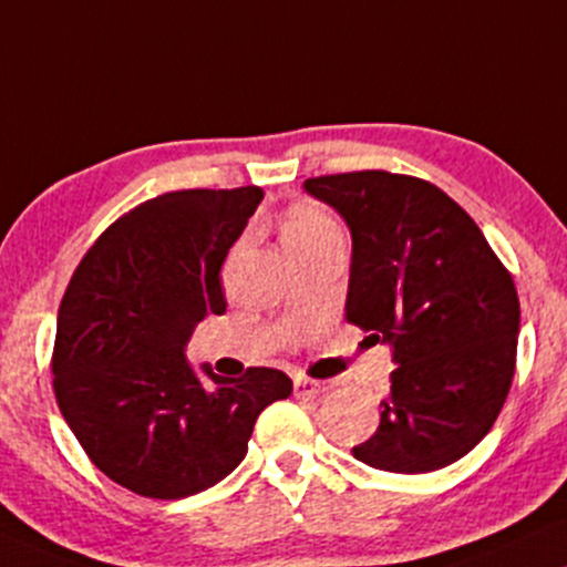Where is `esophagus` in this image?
Here are the masks:
<instances>
[{"mask_svg":"<svg viewBox=\"0 0 567 567\" xmlns=\"http://www.w3.org/2000/svg\"><path fill=\"white\" fill-rule=\"evenodd\" d=\"M328 391V383L312 381V379H295V396L299 400H316V396Z\"/></svg>","mask_w":567,"mask_h":567,"instance_id":"34e87169","label":"esophagus"}]
</instances>
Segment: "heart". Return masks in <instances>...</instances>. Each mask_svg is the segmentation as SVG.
Returning <instances> with one entry per match:
<instances>
[{
    "label": "heart",
    "mask_w": 567,
    "mask_h": 567,
    "mask_svg": "<svg viewBox=\"0 0 567 567\" xmlns=\"http://www.w3.org/2000/svg\"><path fill=\"white\" fill-rule=\"evenodd\" d=\"M339 234L333 220L328 218L323 209L302 205L295 207L289 213V220H286L284 228V244L286 249H295V247H305V244H312L318 239H326V236Z\"/></svg>",
    "instance_id": "1"
}]
</instances>
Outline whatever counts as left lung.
Returning <instances> with one entry per match:
<instances>
[{"label":"left lung","mask_w":567,"mask_h":567,"mask_svg":"<svg viewBox=\"0 0 567 567\" xmlns=\"http://www.w3.org/2000/svg\"><path fill=\"white\" fill-rule=\"evenodd\" d=\"M352 236L347 320L391 347L381 423L352 450L389 473H431L492 431L515 373L513 276L457 202L386 171L307 178Z\"/></svg>","instance_id":"1"}]
</instances>
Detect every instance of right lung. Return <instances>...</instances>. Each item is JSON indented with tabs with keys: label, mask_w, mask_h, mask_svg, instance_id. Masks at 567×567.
I'll return each mask as SVG.
<instances>
[{
	"label": "right lung",
	"mask_w": 567,
	"mask_h": 567,
	"mask_svg": "<svg viewBox=\"0 0 567 567\" xmlns=\"http://www.w3.org/2000/svg\"><path fill=\"white\" fill-rule=\"evenodd\" d=\"M262 188H186L113 223L86 251L58 312L60 412L107 478L142 497L184 499L247 454L260 412L291 394L281 370L220 379L188 365L205 316H223L218 272Z\"/></svg>",
	"instance_id": "add662e5"
}]
</instances>
